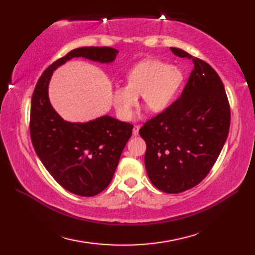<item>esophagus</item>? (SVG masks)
I'll use <instances>...</instances> for the list:
<instances>
[{
  "label": "esophagus",
  "mask_w": 255,
  "mask_h": 255,
  "mask_svg": "<svg viewBox=\"0 0 255 255\" xmlns=\"http://www.w3.org/2000/svg\"><path fill=\"white\" fill-rule=\"evenodd\" d=\"M139 126L138 125H136V126H134V128H133V135L134 136H137L138 135V132H139Z\"/></svg>",
  "instance_id": "obj_1"
}]
</instances>
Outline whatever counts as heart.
Segmentation results:
<instances>
[{"mask_svg": "<svg viewBox=\"0 0 255 255\" xmlns=\"http://www.w3.org/2000/svg\"><path fill=\"white\" fill-rule=\"evenodd\" d=\"M183 79V72L170 64L156 59L140 61L127 74L126 86L113 91L116 112L121 119H129L139 96L149 111L163 112L172 102Z\"/></svg>", "mask_w": 255, "mask_h": 255, "instance_id": "heart-1", "label": "heart"}]
</instances>
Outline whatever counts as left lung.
<instances>
[{
  "instance_id": "obj_1",
  "label": "left lung",
  "mask_w": 255,
  "mask_h": 255,
  "mask_svg": "<svg viewBox=\"0 0 255 255\" xmlns=\"http://www.w3.org/2000/svg\"><path fill=\"white\" fill-rule=\"evenodd\" d=\"M170 50L191 59L194 69L181 97L144 122L139 134L146 143L144 165L150 181L167 194H179L210 173L227 140L231 111L217 72L187 52Z\"/></svg>"
}]
</instances>
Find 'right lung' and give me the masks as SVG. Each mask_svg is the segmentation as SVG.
Returning <instances> with one entry per match:
<instances>
[{"label":"right lung","mask_w":255,"mask_h":255,"mask_svg":"<svg viewBox=\"0 0 255 255\" xmlns=\"http://www.w3.org/2000/svg\"><path fill=\"white\" fill-rule=\"evenodd\" d=\"M117 54L110 47L74 49L45 69L33 92L29 134L34 149L53 179L74 195L92 197L109 186L133 125L110 116L86 123L64 121L50 104L49 82L53 71L73 57L111 63Z\"/></svg>","instance_id":"obj_1"}]
</instances>
